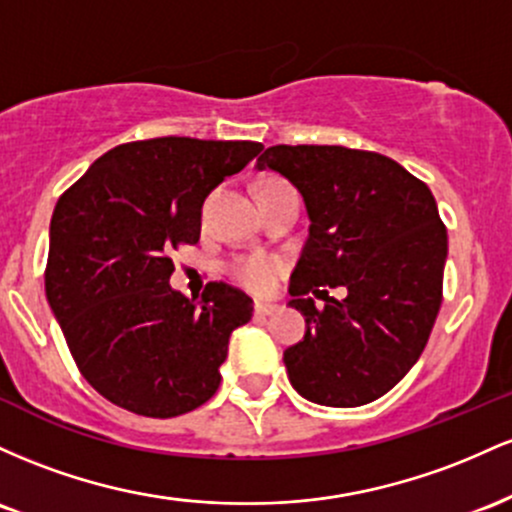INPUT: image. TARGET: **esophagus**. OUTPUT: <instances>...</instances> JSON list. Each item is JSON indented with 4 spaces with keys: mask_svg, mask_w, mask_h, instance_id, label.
I'll list each match as a JSON object with an SVG mask.
<instances>
[{
    "mask_svg": "<svg viewBox=\"0 0 512 512\" xmlns=\"http://www.w3.org/2000/svg\"><path fill=\"white\" fill-rule=\"evenodd\" d=\"M256 317H271V314L278 312V304H268V302H256L254 304Z\"/></svg>",
    "mask_w": 512,
    "mask_h": 512,
    "instance_id": "esophagus-1",
    "label": "esophagus"
}]
</instances>
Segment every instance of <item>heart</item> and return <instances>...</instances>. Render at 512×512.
I'll return each instance as SVG.
<instances>
[{
	"mask_svg": "<svg viewBox=\"0 0 512 512\" xmlns=\"http://www.w3.org/2000/svg\"><path fill=\"white\" fill-rule=\"evenodd\" d=\"M285 271V261L280 256L271 254H251L241 256L229 266V273L237 280L241 287H246L249 292L263 295V292L273 290V285L278 283L280 273Z\"/></svg>",
	"mask_w": 512,
	"mask_h": 512,
	"instance_id": "obj_1",
	"label": "heart"
}]
</instances>
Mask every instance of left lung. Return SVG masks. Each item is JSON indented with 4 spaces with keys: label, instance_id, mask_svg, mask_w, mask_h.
<instances>
[{
    "label": "left lung",
    "instance_id": "1",
    "mask_svg": "<svg viewBox=\"0 0 512 512\" xmlns=\"http://www.w3.org/2000/svg\"><path fill=\"white\" fill-rule=\"evenodd\" d=\"M256 169L285 176L309 215L290 275L307 324L283 353L290 384L338 409L380 399L421 358L442 302L447 229L433 193L394 159L338 145L268 147ZM338 284L343 301L325 290Z\"/></svg>",
    "mask_w": 512,
    "mask_h": 512
}]
</instances>
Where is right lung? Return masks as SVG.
<instances>
[{"label": "right lung", "mask_w": 512, "mask_h": 512, "mask_svg": "<svg viewBox=\"0 0 512 512\" xmlns=\"http://www.w3.org/2000/svg\"><path fill=\"white\" fill-rule=\"evenodd\" d=\"M261 142L154 137L108 149L57 200L45 295L84 380L137 416L174 418L220 387L254 302L227 283L171 290V251L198 244L205 198Z\"/></svg>", "instance_id": "add662e5"}]
</instances>
